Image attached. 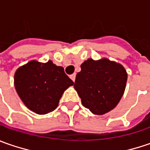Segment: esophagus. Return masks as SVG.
Returning a JSON list of instances; mask_svg holds the SVG:
<instances>
[{
	"mask_svg": "<svg viewBox=\"0 0 150 150\" xmlns=\"http://www.w3.org/2000/svg\"><path fill=\"white\" fill-rule=\"evenodd\" d=\"M70 78H71L72 81L74 82V81H75V79H76V74H75V73H73V74H72V75L70 76Z\"/></svg>",
	"mask_w": 150,
	"mask_h": 150,
	"instance_id": "esophagus-1",
	"label": "esophagus"
}]
</instances>
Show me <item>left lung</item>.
<instances>
[{"mask_svg":"<svg viewBox=\"0 0 150 150\" xmlns=\"http://www.w3.org/2000/svg\"><path fill=\"white\" fill-rule=\"evenodd\" d=\"M128 73L120 63L103 57L88 58L77 73L74 88L82 104L93 114L103 115L118 105L124 95Z\"/></svg>","mask_w":150,"mask_h":150,"instance_id":"1","label":"left lung"}]
</instances>
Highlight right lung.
Instances as JSON below:
<instances>
[{"mask_svg":"<svg viewBox=\"0 0 150 150\" xmlns=\"http://www.w3.org/2000/svg\"><path fill=\"white\" fill-rule=\"evenodd\" d=\"M16 91L27 108L42 115L57 108L59 100L73 82L62 67L49 60H32L19 67L14 75Z\"/></svg>","mask_w":150,"mask_h":150,"instance_id":"1","label":"right lung"}]
</instances>
